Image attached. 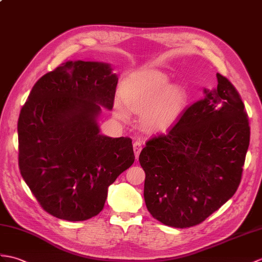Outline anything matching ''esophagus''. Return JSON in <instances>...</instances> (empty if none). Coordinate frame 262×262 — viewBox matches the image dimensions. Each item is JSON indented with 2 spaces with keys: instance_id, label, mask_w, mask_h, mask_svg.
<instances>
[{
  "instance_id": "1",
  "label": "esophagus",
  "mask_w": 262,
  "mask_h": 262,
  "mask_svg": "<svg viewBox=\"0 0 262 262\" xmlns=\"http://www.w3.org/2000/svg\"><path fill=\"white\" fill-rule=\"evenodd\" d=\"M133 148H134V153H135L136 160H138V156L141 154V150H142V143L139 141H136L133 144Z\"/></svg>"
}]
</instances>
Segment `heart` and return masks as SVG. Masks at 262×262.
Here are the masks:
<instances>
[{
  "instance_id": "b5f03b06",
  "label": "heart",
  "mask_w": 262,
  "mask_h": 262,
  "mask_svg": "<svg viewBox=\"0 0 262 262\" xmlns=\"http://www.w3.org/2000/svg\"><path fill=\"white\" fill-rule=\"evenodd\" d=\"M171 81L165 72L146 68L133 72L121 82L120 99L127 111L139 114V125L145 132H166L185 109L188 101L186 87L171 84ZM123 106L118 100L114 103V114L119 120L128 119Z\"/></svg>"
}]
</instances>
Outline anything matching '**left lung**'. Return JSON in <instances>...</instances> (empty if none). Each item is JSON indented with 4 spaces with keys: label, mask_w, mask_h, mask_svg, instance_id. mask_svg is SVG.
I'll use <instances>...</instances> for the list:
<instances>
[{
    "label": "left lung",
    "mask_w": 262,
    "mask_h": 262,
    "mask_svg": "<svg viewBox=\"0 0 262 262\" xmlns=\"http://www.w3.org/2000/svg\"><path fill=\"white\" fill-rule=\"evenodd\" d=\"M204 89L166 134L146 143L139 155L145 172L146 208L165 226L203 222L238 190L250 142L241 97L226 77Z\"/></svg>",
    "instance_id": "obj_1"
}]
</instances>
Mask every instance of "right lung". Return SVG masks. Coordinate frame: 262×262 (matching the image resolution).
<instances>
[{
  "instance_id": "1",
  "label": "right lung",
  "mask_w": 262,
  "mask_h": 262,
  "mask_svg": "<svg viewBox=\"0 0 262 262\" xmlns=\"http://www.w3.org/2000/svg\"><path fill=\"white\" fill-rule=\"evenodd\" d=\"M111 66L68 61L35 82L17 121L19 167L41 208L67 221L100 213L108 186L135 161L129 137L100 135V106L112 109Z\"/></svg>"
}]
</instances>
